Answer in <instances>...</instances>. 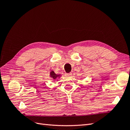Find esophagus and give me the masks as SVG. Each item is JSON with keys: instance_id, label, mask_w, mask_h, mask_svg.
Masks as SVG:
<instances>
[{"instance_id": "34e87169", "label": "esophagus", "mask_w": 130, "mask_h": 130, "mask_svg": "<svg viewBox=\"0 0 130 130\" xmlns=\"http://www.w3.org/2000/svg\"><path fill=\"white\" fill-rule=\"evenodd\" d=\"M72 75V73H66V76H68L70 77Z\"/></svg>"}]
</instances>
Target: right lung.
Masks as SVG:
<instances>
[{"mask_svg": "<svg viewBox=\"0 0 130 130\" xmlns=\"http://www.w3.org/2000/svg\"><path fill=\"white\" fill-rule=\"evenodd\" d=\"M50 76H52V78H53L54 79H56L57 76H58V75H56V74L53 71H52V72L50 73Z\"/></svg>", "mask_w": 130, "mask_h": 130, "instance_id": "right-lung-1", "label": "right lung"}]
</instances>
